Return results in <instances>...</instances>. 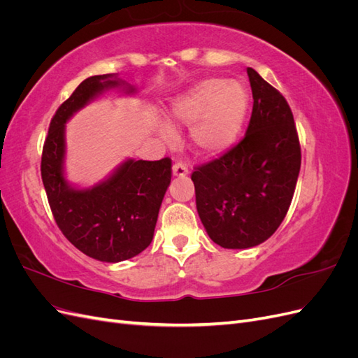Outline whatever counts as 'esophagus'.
Listing matches in <instances>:
<instances>
[{
	"label": "esophagus",
	"mask_w": 358,
	"mask_h": 358,
	"mask_svg": "<svg viewBox=\"0 0 358 358\" xmlns=\"http://www.w3.org/2000/svg\"><path fill=\"white\" fill-rule=\"evenodd\" d=\"M187 175H188V167L183 164V162H176V164L173 166V176L182 178V176H187Z\"/></svg>",
	"instance_id": "34e87169"
}]
</instances>
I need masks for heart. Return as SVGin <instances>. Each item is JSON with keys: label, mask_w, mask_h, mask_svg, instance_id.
<instances>
[{"label": "heart", "mask_w": 358, "mask_h": 358, "mask_svg": "<svg viewBox=\"0 0 358 358\" xmlns=\"http://www.w3.org/2000/svg\"><path fill=\"white\" fill-rule=\"evenodd\" d=\"M249 110V92L239 80L209 78L173 100V122L191 125L189 138L203 157L227 152L239 138Z\"/></svg>", "instance_id": "heart-1"}]
</instances>
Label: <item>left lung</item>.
<instances>
[{
  "mask_svg": "<svg viewBox=\"0 0 358 358\" xmlns=\"http://www.w3.org/2000/svg\"><path fill=\"white\" fill-rule=\"evenodd\" d=\"M246 71L254 106L245 137L191 175L204 229L227 249L257 246L278 230L294 196L301 164L287 100L254 69Z\"/></svg>",
  "mask_w": 358,
  "mask_h": 358,
  "instance_id": "obj_1",
  "label": "left lung"
}]
</instances>
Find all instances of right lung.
<instances>
[{
  "label": "right lung",
  "mask_w": 358,
  "mask_h": 358,
  "mask_svg": "<svg viewBox=\"0 0 358 358\" xmlns=\"http://www.w3.org/2000/svg\"><path fill=\"white\" fill-rule=\"evenodd\" d=\"M136 88L117 74L91 76L53 115L43 146L41 179L57 225L67 239L91 258L119 263L150 245L162 199L171 180V159H127L109 178L91 188H76L66 179V124L103 92Z\"/></svg>",
  "instance_id": "1"
}]
</instances>
